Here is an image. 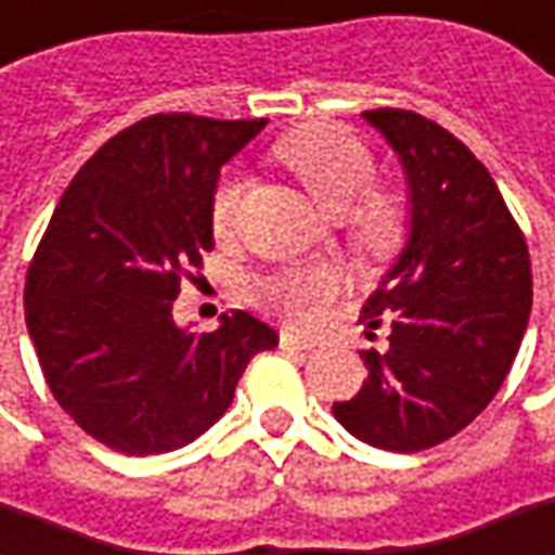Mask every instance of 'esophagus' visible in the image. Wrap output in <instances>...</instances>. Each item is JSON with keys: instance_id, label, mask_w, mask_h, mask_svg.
Instances as JSON below:
<instances>
[{"instance_id": "1", "label": "esophagus", "mask_w": 555, "mask_h": 555, "mask_svg": "<svg viewBox=\"0 0 555 555\" xmlns=\"http://www.w3.org/2000/svg\"><path fill=\"white\" fill-rule=\"evenodd\" d=\"M281 346H284V349H311L314 339H311V336H299V333L293 331H281Z\"/></svg>"}]
</instances>
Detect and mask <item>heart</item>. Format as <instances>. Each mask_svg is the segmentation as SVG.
Segmentation results:
<instances>
[{
  "label": "heart",
  "mask_w": 555,
  "mask_h": 555,
  "mask_svg": "<svg viewBox=\"0 0 555 555\" xmlns=\"http://www.w3.org/2000/svg\"><path fill=\"white\" fill-rule=\"evenodd\" d=\"M274 160L287 166L314 203L333 216L346 212L361 244H383L401 219L398 197L389 191H367L376 172L371 147L339 126H306L274 144ZM241 182L222 179L209 203L216 237H228L237 224ZM331 274L321 268H287L259 284V299L268 309L293 321H309L318 302L331 296Z\"/></svg>",
  "instance_id": "1"
}]
</instances>
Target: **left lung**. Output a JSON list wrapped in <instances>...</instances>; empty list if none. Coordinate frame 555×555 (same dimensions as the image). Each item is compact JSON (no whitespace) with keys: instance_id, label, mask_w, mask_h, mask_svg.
I'll use <instances>...</instances> for the list:
<instances>
[{"instance_id":"obj_1","label":"left lung","mask_w":555,"mask_h":555,"mask_svg":"<svg viewBox=\"0 0 555 555\" xmlns=\"http://www.w3.org/2000/svg\"><path fill=\"white\" fill-rule=\"evenodd\" d=\"M364 119L408 179V241L364 306L361 392L333 416L383 451L414 454L469 426L498 395L531 314V259L491 172L433 119L379 107Z\"/></svg>"}]
</instances>
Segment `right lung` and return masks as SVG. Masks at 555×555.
I'll list each match as a JSON object with an SVG mask.
<instances>
[{
  "instance_id": "add662e5",
  "label": "right lung",
  "mask_w": 555,
  "mask_h": 555,
  "mask_svg": "<svg viewBox=\"0 0 555 555\" xmlns=\"http://www.w3.org/2000/svg\"><path fill=\"white\" fill-rule=\"evenodd\" d=\"M262 129L266 119H139L54 206L27 271V331L54 401L119 454H166L203 436L249 358L278 346L246 311L201 336L172 318L182 281L216 246L219 169Z\"/></svg>"
}]
</instances>
